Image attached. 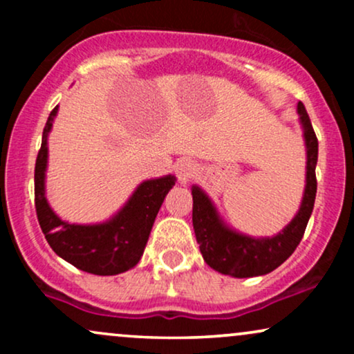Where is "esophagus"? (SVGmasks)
<instances>
[{
	"label": "esophagus",
	"mask_w": 354,
	"mask_h": 354,
	"mask_svg": "<svg viewBox=\"0 0 354 354\" xmlns=\"http://www.w3.org/2000/svg\"><path fill=\"white\" fill-rule=\"evenodd\" d=\"M196 171H198V165L194 163L193 160H181L180 163L176 165V176L181 185L189 183L191 178H194Z\"/></svg>",
	"instance_id": "1"
}]
</instances>
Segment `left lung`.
<instances>
[{"instance_id":"1","label":"left lung","mask_w":354,"mask_h":354,"mask_svg":"<svg viewBox=\"0 0 354 354\" xmlns=\"http://www.w3.org/2000/svg\"><path fill=\"white\" fill-rule=\"evenodd\" d=\"M298 115L306 146V185L298 213L278 234L271 238H254L230 228L219 216L216 206L208 194L198 185L191 186L196 241L206 265L218 273L233 278L268 274L283 265L301 241L316 198L315 171L318 163V140L301 101L298 103Z\"/></svg>"}]
</instances>
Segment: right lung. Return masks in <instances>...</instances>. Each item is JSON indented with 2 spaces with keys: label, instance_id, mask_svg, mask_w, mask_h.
<instances>
[{
  "label": "right lung",
  "instance_id": "right-lung-1",
  "mask_svg": "<svg viewBox=\"0 0 354 354\" xmlns=\"http://www.w3.org/2000/svg\"><path fill=\"white\" fill-rule=\"evenodd\" d=\"M58 106L50 113L43 129L41 149L35 166V206L48 245L59 258L81 271L98 276L124 273L138 265L151 233L158 211L176 178L166 174L136 186L118 213L103 223L76 225L61 219L46 198L48 135Z\"/></svg>",
  "mask_w": 354,
  "mask_h": 354
}]
</instances>
